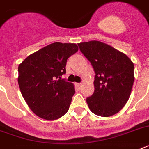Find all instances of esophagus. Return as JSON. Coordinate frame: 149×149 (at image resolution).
<instances>
[{"mask_svg":"<svg viewBox=\"0 0 149 149\" xmlns=\"http://www.w3.org/2000/svg\"><path fill=\"white\" fill-rule=\"evenodd\" d=\"M76 86H77V87H79V88H80L82 86V84H76Z\"/></svg>","mask_w":149,"mask_h":149,"instance_id":"34e87169","label":"esophagus"}]
</instances>
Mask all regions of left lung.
<instances>
[{"label": "left lung", "mask_w": 149, "mask_h": 149, "mask_svg": "<svg viewBox=\"0 0 149 149\" xmlns=\"http://www.w3.org/2000/svg\"><path fill=\"white\" fill-rule=\"evenodd\" d=\"M79 50L91 62L94 93L86 98L90 110L100 117H111L124 107L134 84V63L125 53L99 41L78 43Z\"/></svg>", "instance_id": "obj_1"}]
</instances>
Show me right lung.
I'll return each mask as SVG.
<instances>
[{"label":"right lung","instance_id":"add662e5","mask_svg":"<svg viewBox=\"0 0 149 149\" xmlns=\"http://www.w3.org/2000/svg\"><path fill=\"white\" fill-rule=\"evenodd\" d=\"M78 49L75 43H52L18 65L17 81L22 97L39 118L56 120L70 108L74 85L59 79L65 73L67 58Z\"/></svg>","mask_w":149,"mask_h":149}]
</instances>
